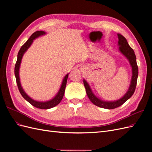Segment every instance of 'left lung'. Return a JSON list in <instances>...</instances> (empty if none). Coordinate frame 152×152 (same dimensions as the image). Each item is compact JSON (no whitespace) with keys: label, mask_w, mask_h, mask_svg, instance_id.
Segmentation results:
<instances>
[{"label":"left lung","mask_w":152,"mask_h":152,"mask_svg":"<svg viewBox=\"0 0 152 152\" xmlns=\"http://www.w3.org/2000/svg\"><path fill=\"white\" fill-rule=\"evenodd\" d=\"M117 35L118 39V44L119 45V50L127 58L132 67V75L131 84L126 94L120 99L115 101V102H105V101L101 100L93 94L88 83L86 80H84V84L86 88V93L91 102L96 106L106 109H114L117 108L123 104L128 99H129L134 93L137 84V77H138V67L137 65L136 57L134 50L129 46L126 39L124 36L119 34H118Z\"/></svg>","instance_id":"obj_1"}]
</instances>
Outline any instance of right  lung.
Here are the masks:
<instances>
[{"mask_svg": "<svg viewBox=\"0 0 152 152\" xmlns=\"http://www.w3.org/2000/svg\"><path fill=\"white\" fill-rule=\"evenodd\" d=\"M44 34H45V32L44 31H37L34 32V33L30 36V37L28 39V40H27L26 42L22 45L21 49L19 50V52H18V54L17 61H16L15 67V77H16V83H17L18 89H19L20 93L23 97V98H25L27 101V102H29L31 105H33L34 107H35L36 108H40V109H49V108H51L53 107H54L55 106L58 105L59 103L61 102V99H63L64 93H65V87L66 86V82H67L68 73L65 76V77H64L60 89H59L58 93L56 95V96H55V97L54 98H53L52 99L48 101V102H37V101L34 100L33 99L30 98L29 96L26 94V93L24 91V90L23 89L22 87L21 86L20 80V75H19L20 64H21V59H22V58H23V56L24 53L26 51V50L30 48V46L31 45L34 39L39 37H40L41 35H43Z\"/></svg>", "mask_w": 152, "mask_h": 152, "instance_id": "right-lung-1", "label": "right lung"}]
</instances>
